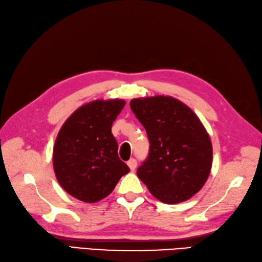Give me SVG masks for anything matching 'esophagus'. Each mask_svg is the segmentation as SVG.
<instances>
[{
	"label": "esophagus",
	"mask_w": 262,
	"mask_h": 262,
	"mask_svg": "<svg viewBox=\"0 0 262 262\" xmlns=\"http://www.w3.org/2000/svg\"><path fill=\"white\" fill-rule=\"evenodd\" d=\"M127 165L129 166V168L132 169V171H134V169H135L136 166H137V162H136L135 159H130L128 162H127Z\"/></svg>",
	"instance_id": "obj_1"
}]
</instances>
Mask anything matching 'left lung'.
I'll return each instance as SVG.
<instances>
[{
  "label": "left lung",
  "instance_id": "1",
  "mask_svg": "<svg viewBox=\"0 0 262 262\" xmlns=\"http://www.w3.org/2000/svg\"><path fill=\"white\" fill-rule=\"evenodd\" d=\"M130 108L149 141L138 179L163 203L191 199L212 167V144L203 124L191 108L169 96L132 99Z\"/></svg>",
  "mask_w": 262,
  "mask_h": 262
}]
</instances>
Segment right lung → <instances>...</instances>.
<instances>
[{
	"label": "right lung",
	"instance_id": "obj_1",
	"mask_svg": "<svg viewBox=\"0 0 262 262\" xmlns=\"http://www.w3.org/2000/svg\"><path fill=\"white\" fill-rule=\"evenodd\" d=\"M123 99L94 100L64 121L53 147V169L63 190L95 203L109 195L130 169L118 157L112 126L125 106Z\"/></svg>",
	"mask_w": 262,
	"mask_h": 262
}]
</instances>
